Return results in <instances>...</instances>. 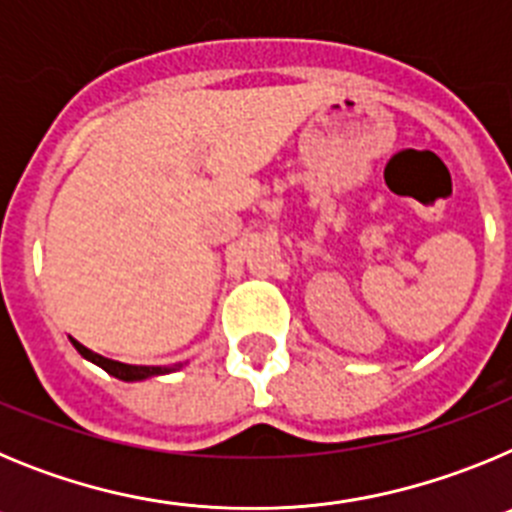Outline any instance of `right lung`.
Wrapping results in <instances>:
<instances>
[{"label":"right lung","mask_w":512,"mask_h":512,"mask_svg":"<svg viewBox=\"0 0 512 512\" xmlns=\"http://www.w3.org/2000/svg\"><path fill=\"white\" fill-rule=\"evenodd\" d=\"M71 343H74V348L79 351L84 359H89L92 364L102 366L104 372L112 374V377L122 379V382H138V379H146V377H153V374H166L171 372V369H176V366H133V364H120V361H112V359H104V356L94 354V351H89L87 346H81L79 341H74L71 338Z\"/></svg>","instance_id":"add662e5"}]
</instances>
